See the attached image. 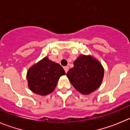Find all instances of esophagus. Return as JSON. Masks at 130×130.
<instances>
[{
  "label": "esophagus",
  "mask_w": 130,
  "mask_h": 130,
  "mask_svg": "<svg viewBox=\"0 0 130 130\" xmlns=\"http://www.w3.org/2000/svg\"><path fill=\"white\" fill-rule=\"evenodd\" d=\"M64 70H65V72H66V73H67L69 70V67L68 66H64Z\"/></svg>",
  "instance_id": "obj_1"
}]
</instances>
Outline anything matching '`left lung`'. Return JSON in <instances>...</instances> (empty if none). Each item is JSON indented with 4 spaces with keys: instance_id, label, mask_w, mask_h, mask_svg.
Wrapping results in <instances>:
<instances>
[{
    "instance_id": "obj_1",
    "label": "left lung",
    "mask_w": 130,
    "mask_h": 130,
    "mask_svg": "<svg viewBox=\"0 0 130 130\" xmlns=\"http://www.w3.org/2000/svg\"><path fill=\"white\" fill-rule=\"evenodd\" d=\"M73 65L66 75L77 90L83 94H88L100 87L104 69L98 60L89 56L81 55Z\"/></svg>"
}]
</instances>
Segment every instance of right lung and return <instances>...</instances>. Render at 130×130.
Here are the masks:
<instances>
[{
  "mask_svg": "<svg viewBox=\"0 0 130 130\" xmlns=\"http://www.w3.org/2000/svg\"><path fill=\"white\" fill-rule=\"evenodd\" d=\"M65 74L60 64L45 57L28 70L26 76L28 87L37 94L47 95L55 90L60 77Z\"/></svg>",
  "mask_w": 130,
  "mask_h": 130,
  "instance_id": "1",
  "label": "right lung"
}]
</instances>
